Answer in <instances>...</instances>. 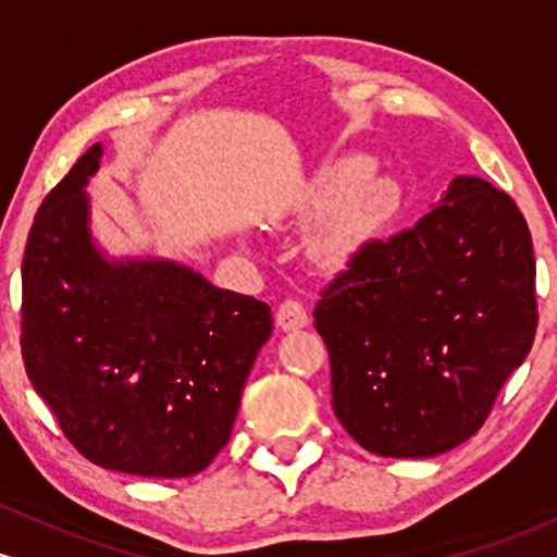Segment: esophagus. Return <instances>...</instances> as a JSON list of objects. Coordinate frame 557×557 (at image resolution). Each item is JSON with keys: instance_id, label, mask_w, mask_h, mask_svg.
I'll use <instances>...</instances> for the list:
<instances>
[{"instance_id": "obj_1", "label": "esophagus", "mask_w": 557, "mask_h": 557, "mask_svg": "<svg viewBox=\"0 0 557 557\" xmlns=\"http://www.w3.org/2000/svg\"><path fill=\"white\" fill-rule=\"evenodd\" d=\"M276 323L284 331H295V329H305L310 323V315L308 310H305V305L299 302V299H284V302L278 305L276 310Z\"/></svg>"}]
</instances>
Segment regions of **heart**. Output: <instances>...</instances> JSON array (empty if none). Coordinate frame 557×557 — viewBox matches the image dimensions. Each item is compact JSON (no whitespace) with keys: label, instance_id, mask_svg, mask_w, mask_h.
Instances as JSON below:
<instances>
[{"label":"heart","instance_id":"1","mask_svg":"<svg viewBox=\"0 0 557 557\" xmlns=\"http://www.w3.org/2000/svg\"><path fill=\"white\" fill-rule=\"evenodd\" d=\"M366 173L368 162L355 158L331 168L326 173H321V178H318V197H321V202L334 199L352 180L356 181L345 195L336 199L326 223H323L321 236H318V252H321L323 260H345L347 255L358 247V242L366 236V231L373 226V221H376L381 210V195H384V191H381L376 181H358L360 176H366Z\"/></svg>","mask_w":557,"mask_h":557}]
</instances>
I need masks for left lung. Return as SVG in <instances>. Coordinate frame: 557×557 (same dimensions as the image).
I'll use <instances>...</instances> for the list:
<instances>
[{
	"label": "left lung",
	"instance_id": "1",
	"mask_svg": "<svg viewBox=\"0 0 557 557\" xmlns=\"http://www.w3.org/2000/svg\"><path fill=\"white\" fill-rule=\"evenodd\" d=\"M534 276L521 210L476 176L413 228L366 242L312 312L347 434L384 458H434L476 434L534 345Z\"/></svg>",
	"mask_w": 557,
	"mask_h": 557
}]
</instances>
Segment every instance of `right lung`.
I'll return each mask as SVG.
<instances>
[{
    "instance_id": "1",
    "label": "right lung",
    "mask_w": 557,
    "mask_h": 557,
    "mask_svg": "<svg viewBox=\"0 0 557 557\" xmlns=\"http://www.w3.org/2000/svg\"><path fill=\"white\" fill-rule=\"evenodd\" d=\"M102 144L49 191L23 255V360L91 463L149 479L199 473L226 447L273 331L265 302L162 258H110L86 184Z\"/></svg>"
}]
</instances>
